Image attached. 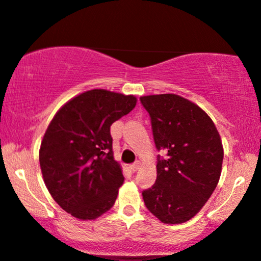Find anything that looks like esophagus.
Segmentation results:
<instances>
[{
  "mask_svg": "<svg viewBox=\"0 0 261 261\" xmlns=\"http://www.w3.org/2000/svg\"><path fill=\"white\" fill-rule=\"evenodd\" d=\"M140 167H141V163L140 162H136V163H133V165H130V167H128V168H130L131 172L135 173V172H137L138 169H140Z\"/></svg>",
  "mask_w": 261,
  "mask_h": 261,
  "instance_id": "obj_1",
  "label": "esophagus"
}]
</instances>
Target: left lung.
<instances>
[{
    "mask_svg": "<svg viewBox=\"0 0 261 261\" xmlns=\"http://www.w3.org/2000/svg\"><path fill=\"white\" fill-rule=\"evenodd\" d=\"M151 118L159 159L156 181L142 196L148 210L166 224L191 220L216 189L223 145L214 121L196 103L176 94L141 96Z\"/></svg>",
    "mask_w": 261,
    "mask_h": 261,
    "instance_id": "obj_1",
    "label": "left lung"
}]
</instances>
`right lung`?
Returning a JSON list of instances; mask_svg holds the SVG:
<instances>
[{
  "mask_svg": "<svg viewBox=\"0 0 261 261\" xmlns=\"http://www.w3.org/2000/svg\"><path fill=\"white\" fill-rule=\"evenodd\" d=\"M136 102L135 95L87 90L48 124L39 149L41 174L52 198L71 216L96 220L113 206L124 176L113 158L110 127Z\"/></svg>",
  "mask_w": 261,
  "mask_h": 261,
  "instance_id": "add662e5",
  "label": "right lung"
}]
</instances>
